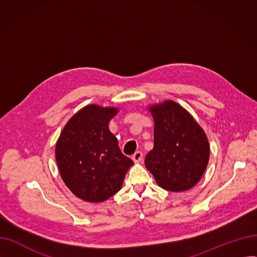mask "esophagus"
Masks as SVG:
<instances>
[{
    "instance_id": "34e87169",
    "label": "esophagus",
    "mask_w": 257,
    "mask_h": 257,
    "mask_svg": "<svg viewBox=\"0 0 257 257\" xmlns=\"http://www.w3.org/2000/svg\"><path fill=\"white\" fill-rule=\"evenodd\" d=\"M132 159L134 163H141V161L143 160V153L141 151H137L132 155Z\"/></svg>"
}]
</instances>
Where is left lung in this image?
Wrapping results in <instances>:
<instances>
[{
  "label": "left lung",
  "instance_id": "1",
  "mask_svg": "<svg viewBox=\"0 0 257 257\" xmlns=\"http://www.w3.org/2000/svg\"><path fill=\"white\" fill-rule=\"evenodd\" d=\"M149 109L154 118V147L146 156V168L164 190H190L208 164L210 151L205 132L176 102L168 100Z\"/></svg>",
  "mask_w": 257,
  "mask_h": 257
}]
</instances>
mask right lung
Instances as JSON below:
<instances>
[{"label":"right lung","mask_w":257,"mask_h":257,"mask_svg":"<svg viewBox=\"0 0 257 257\" xmlns=\"http://www.w3.org/2000/svg\"><path fill=\"white\" fill-rule=\"evenodd\" d=\"M117 112L115 107L87 105L67 121L56 143L60 176L84 201L97 203L116 194L133 165L108 128Z\"/></svg>","instance_id":"right-lung-1"}]
</instances>
